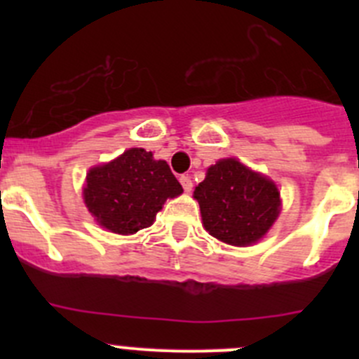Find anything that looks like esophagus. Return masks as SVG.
<instances>
[{
  "instance_id": "1",
  "label": "esophagus",
  "mask_w": 359,
  "mask_h": 359,
  "mask_svg": "<svg viewBox=\"0 0 359 359\" xmlns=\"http://www.w3.org/2000/svg\"><path fill=\"white\" fill-rule=\"evenodd\" d=\"M179 180H180V184H182V187L186 193H191V191H193V180H191V177L182 175Z\"/></svg>"
}]
</instances>
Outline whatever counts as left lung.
<instances>
[{
    "mask_svg": "<svg viewBox=\"0 0 359 359\" xmlns=\"http://www.w3.org/2000/svg\"><path fill=\"white\" fill-rule=\"evenodd\" d=\"M194 198L200 203L205 229L234 247L259 241L280 213L278 187L234 158L210 166Z\"/></svg>",
    "mask_w": 359,
    "mask_h": 359,
    "instance_id": "left-lung-1",
    "label": "left lung"
}]
</instances>
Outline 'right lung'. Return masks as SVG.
Instances as JSON below:
<instances>
[{
	"label": "right lung",
	"instance_id": "1",
	"mask_svg": "<svg viewBox=\"0 0 359 359\" xmlns=\"http://www.w3.org/2000/svg\"><path fill=\"white\" fill-rule=\"evenodd\" d=\"M182 193V186L166 161L133 147L114 161L95 166L83 191L90 213L111 233L133 234L151 226L166 198Z\"/></svg>",
	"mask_w": 359,
	"mask_h": 359
}]
</instances>
